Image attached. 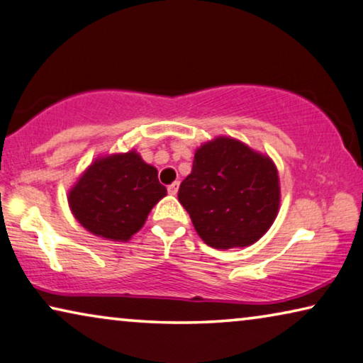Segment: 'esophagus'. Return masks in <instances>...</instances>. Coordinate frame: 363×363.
<instances>
[{"label":"esophagus","mask_w":363,"mask_h":363,"mask_svg":"<svg viewBox=\"0 0 363 363\" xmlns=\"http://www.w3.org/2000/svg\"><path fill=\"white\" fill-rule=\"evenodd\" d=\"M177 191H179V182H174L171 184V186H167V192H169L171 196H176Z\"/></svg>","instance_id":"34e87169"}]
</instances>
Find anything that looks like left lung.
Masks as SVG:
<instances>
[{"label": "left lung", "instance_id": "left-lung-1", "mask_svg": "<svg viewBox=\"0 0 363 363\" xmlns=\"http://www.w3.org/2000/svg\"><path fill=\"white\" fill-rule=\"evenodd\" d=\"M177 199L205 245L245 247L266 235L277 216L279 172L269 156L240 140L216 137L197 148Z\"/></svg>", "mask_w": 363, "mask_h": 363}]
</instances>
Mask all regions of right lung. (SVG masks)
Masks as SVG:
<instances>
[{
    "label": "right lung",
    "mask_w": 363,
    "mask_h": 363,
    "mask_svg": "<svg viewBox=\"0 0 363 363\" xmlns=\"http://www.w3.org/2000/svg\"><path fill=\"white\" fill-rule=\"evenodd\" d=\"M166 196L158 169L137 151L99 156L69 189L68 203L81 226L111 241H128Z\"/></svg>",
    "instance_id": "add662e5"
}]
</instances>
